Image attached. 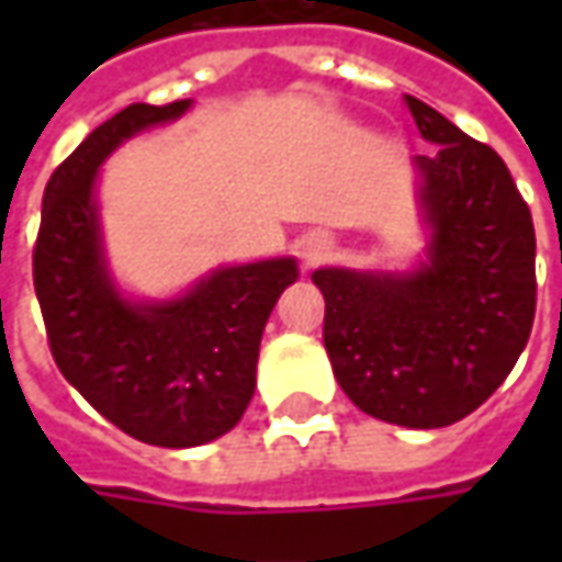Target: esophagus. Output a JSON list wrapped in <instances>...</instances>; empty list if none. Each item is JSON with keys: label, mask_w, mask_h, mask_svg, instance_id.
I'll use <instances>...</instances> for the list:
<instances>
[{"label": "esophagus", "mask_w": 562, "mask_h": 562, "mask_svg": "<svg viewBox=\"0 0 562 562\" xmlns=\"http://www.w3.org/2000/svg\"><path fill=\"white\" fill-rule=\"evenodd\" d=\"M328 249H331V240H328L325 234H313V237L303 240L300 256H303L306 266H315V262H322V256H328Z\"/></svg>", "instance_id": "esophagus-1"}]
</instances>
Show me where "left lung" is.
Instances as JSON below:
<instances>
[{
	"label": "left lung",
	"mask_w": 562,
	"mask_h": 562,
	"mask_svg": "<svg viewBox=\"0 0 562 562\" xmlns=\"http://www.w3.org/2000/svg\"><path fill=\"white\" fill-rule=\"evenodd\" d=\"M419 134V203L431 227L413 274L318 269L325 350L362 413L443 428L479 409L526 350L535 322V225L504 159L406 97Z\"/></svg>",
	"instance_id": "8db88e82"
}]
</instances>
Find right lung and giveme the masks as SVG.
Masks as SVG:
<instances>
[{
  "instance_id": "obj_1",
  "label": "right lung",
  "mask_w": 562,
  "mask_h": 562,
  "mask_svg": "<svg viewBox=\"0 0 562 562\" xmlns=\"http://www.w3.org/2000/svg\"><path fill=\"white\" fill-rule=\"evenodd\" d=\"M190 99L134 102L58 165L43 193L33 288L58 372L124 435L196 447L231 431L256 391L271 310L296 281L293 259L212 271L165 303L124 300L102 259L99 165L127 137L184 115Z\"/></svg>"
}]
</instances>
